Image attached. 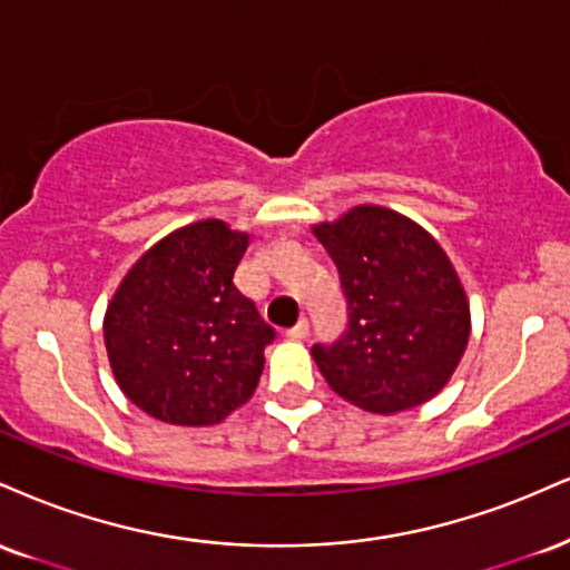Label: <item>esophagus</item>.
I'll return each mask as SVG.
<instances>
[{"label": "esophagus", "instance_id": "obj_1", "mask_svg": "<svg viewBox=\"0 0 570 570\" xmlns=\"http://www.w3.org/2000/svg\"><path fill=\"white\" fill-rule=\"evenodd\" d=\"M307 332H311V324H307V318H299L297 324H294L289 332H286V337H289V340H305Z\"/></svg>", "mask_w": 570, "mask_h": 570}]
</instances>
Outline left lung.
I'll return each instance as SVG.
<instances>
[{
    "instance_id": "8db88e82",
    "label": "left lung",
    "mask_w": 570,
    "mask_h": 570,
    "mask_svg": "<svg viewBox=\"0 0 570 570\" xmlns=\"http://www.w3.org/2000/svg\"><path fill=\"white\" fill-rule=\"evenodd\" d=\"M313 233L347 299V332L311 351L328 387L372 414H397L441 393L470 340L468 294L441 244L374 204Z\"/></svg>"
}]
</instances>
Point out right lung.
Listing matches in <instances>:
<instances>
[{
    "label": "right lung",
    "instance_id": "right-lung-1",
    "mask_svg": "<svg viewBox=\"0 0 570 570\" xmlns=\"http://www.w3.org/2000/svg\"><path fill=\"white\" fill-rule=\"evenodd\" d=\"M249 233L202 219L154 244L108 303L106 337L121 393L154 420L223 422L255 393L276 332L233 284Z\"/></svg>",
    "mask_w": 570,
    "mask_h": 570
}]
</instances>
